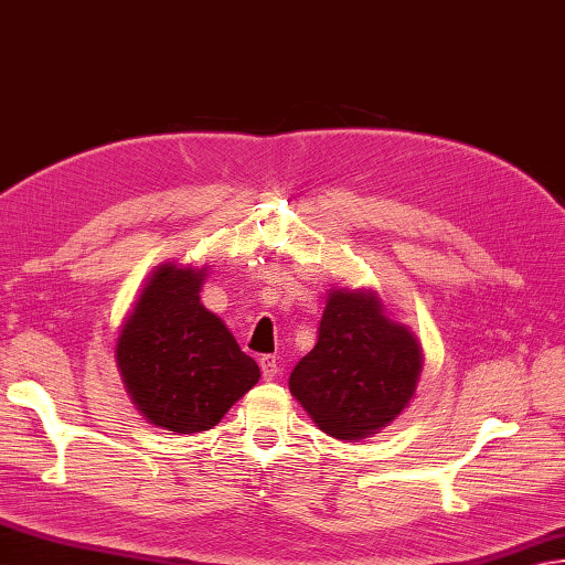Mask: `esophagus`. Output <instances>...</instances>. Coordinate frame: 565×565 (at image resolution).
<instances>
[{
    "label": "esophagus",
    "mask_w": 565,
    "mask_h": 565,
    "mask_svg": "<svg viewBox=\"0 0 565 565\" xmlns=\"http://www.w3.org/2000/svg\"><path fill=\"white\" fill-rule=\"evenodd\" d=\"M260 371H263V377L273 380L275 375H278V359H275V355H263Z\"/></svg>",
    "instance_id": "34e87169"
}]
</instances>
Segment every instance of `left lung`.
<instances>
[{
    "label": "left lung",
    "instance_id": "obj_1",
    "mask_svg": "<svg viewBox=\"0 0 565 565\" xmlns=\"http://www.w3.org/2000/svg\"><path fill=\"white\" fill-rule=\"evenodd\" d=\"M424 351L375 290L331 287L317 347L290 373V393L317 427L341 441L377 434L409 407Z\"/></svg>",
    "mask_w": 565,
    "mask_h": 565
}]
</instances>
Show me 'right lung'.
I'll list each match as a JSON object with an SVG mask.
<instances>
[{
  "instance_id": "add662e5",
  "label": "right lung",
  "mask_w": 565,
  "mask_h": 565,
  "mask_svg": "<svg viewBox=\"0 0 565 565\" xmlns=\"http://www.w3.org/2000/svg\"><path fill=\"white\" fill-rule=\"evenodd\" d=\"M210 266L160 263L126 312L114 361L136 409L153 427L200 434L216 427L258 383V363L202 305Z\"/></svg>"
}]
</instances>
